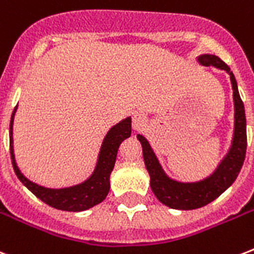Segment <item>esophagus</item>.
Listing matches in <instances>:
<instances>
[{
    "label": "esophagus",
    "instance_id": "34e87169",
    "mask_svg": "<svg viewBox=\"0 0 254 254\" xmlns=\"http://www.w3.org/2000/svg\"><path fill=\"white\" fill-rule=\"evenodd\" d=\"M131 125H133L135 130H140V129H142L146 125V117H145L144 114L135 113L133 116V119H131Z\"/></svg>",
    "mask_w": 254,
    "mask_h": 254
}]
</instances>
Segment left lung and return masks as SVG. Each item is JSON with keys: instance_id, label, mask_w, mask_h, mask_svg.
I'll use <instances>...</instances> for the list:
<instances>
[{"instance_id": "8db88e82", "label": "left lung", "mask_w": 254, "mask_h": 254, "mask_svg": "<svg viewBox=\"0 0 254 254\" xmlns=\"http://www.w3.org/2000/svg\"><path fill=\"white\" fill-rule=\"evenodd\" d=\"M198 61L205 66H216L228 71L233 88L235 137L228 156L220 164L218 169L209 179L201 183L181 184L173 181L165 176L146 138L141 134L137 135V138L142 145L144 162L150 176V188L154 196L166 206L172 209H181V210H190V209L205 206L213 200H216L221 193H224L237 179L247 153V120H245L243 100L237 90L235 75L230 70V67L217 56L204 54L198 58Z\"/></svg>"}]
</instances>
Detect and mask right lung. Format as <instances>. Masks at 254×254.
Instances as JSON below:
<instances>
[{"instance_id": "add662e5", "label": "right lung", "mask_w": 254, "mask_h": 254, "mask_svg": "<svg viewBox=\"0 0 254 254\" xmlns=\"http://www.w3.org/2000/svg\"><path fill=\"white\" fill-rule=\"evenodd\" d=\"M15 109L13 110L10 119V129H9V137H10V157L13 169H14L19 181L32 191L33 194L38 197L40 200L44 201L52 208L60 209V210H66V212H81L86 209L92 208L94 205L100 204L105 200L110 188V173L114 168V162L117 157V152L121 142L127 138L131 133V120L127 119L117 124L108 131L105 140L102 142L100 157L97 162L96 170L92 174V177L86 180L84 184L75 185L71 188L65 189H49L37 185V184L29 181L24 174L21 173L18 166L15 164L14 153H13V117H14Z\"/></svg>"}]
</instances>
